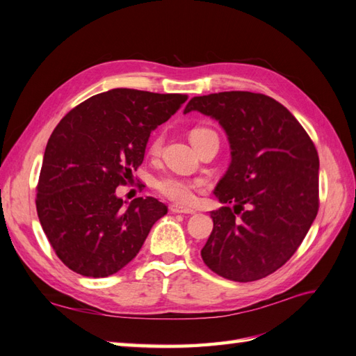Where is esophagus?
Wrapping results in <instances>:
<instances>
[{"label":"esophagus","mask_w":356,"mask_h":356,"mask_svg":"<svg viewBox=\"0 0 356 356\" xmlns=\"http://www.w3.org/2000/svg\"><path fill=\"white\" fill-rule=\"evenodd\" d=\"M169 211L172 213H195V209H190V208H184V207H179V204H170Z\"/></svg>","instance_id":"34e87169"}]
</instances>
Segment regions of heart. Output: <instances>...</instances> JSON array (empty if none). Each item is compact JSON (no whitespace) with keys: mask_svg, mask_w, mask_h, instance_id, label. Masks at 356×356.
Instances as JSON below:
<instances>
[{"mask_svg":"<svg viewBox=\"0 0 356 356\" xmlns=\"http://www.w3.org/2000/svg\"><path fill=\"white\" fill-rule=\"evenodd\" d=\"M209 134H213L212 131H209V129H202V127L193 129L190 134V139L191 143L195 144L197 139ZM161 144H163V136L154 138V141L152 143V145H149V152H152V154H157L160 152ZM154 187L160 195L165 196L166 199L179 204H188L196 199V191L202 187V182L190 181L186 178L174 177V175H165L156 181Z\"/></svg>","mask_w":356,"mask_h":356,"instance_id":"b5f03b06","label":"heart"}]
</instances>
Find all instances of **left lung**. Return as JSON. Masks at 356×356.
<instances>
[{"label": "left lung", "instance_id": "8db88e82", "mask_svg": "<svg viewBox=\"0 0 356 356\" xmlns=\"http://www.w3.org/2000/svg\"><path fill=\"white\" fill-rule=\"evenodd\" d=\"M190 111L218 120L232 148L230 168L213 191L225 207L211 212L213 229L200 251L204 264L234 282L272 275L294 255L316 218L314 141L282 104L263 93L195 96L184 114Z\"/></svg>", "mask_w": 356, "mask_h": 356}]
</instances>
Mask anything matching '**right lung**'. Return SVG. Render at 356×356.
Masks as SVG:
<instances>
[{
  "instance_id": "add662e5",
  "label": "right lung",
  "mask_w": 356,
  "mask_h": 356,
  "mask_svg": "<svg viewBox=\"0 0 356 356\" xmlns=\"http://www.w3.org/2000/svg\"><path fill=\"white\" fill-rule=\"evenodd\" d=\"M188 99L181 93L113 89L86 99L50 135L37 184V213L59 260L106 277L131 263L168 212L154 197L127 208L115 196L141 166L149 134Z\"/></svg>"
}]
</instances>
